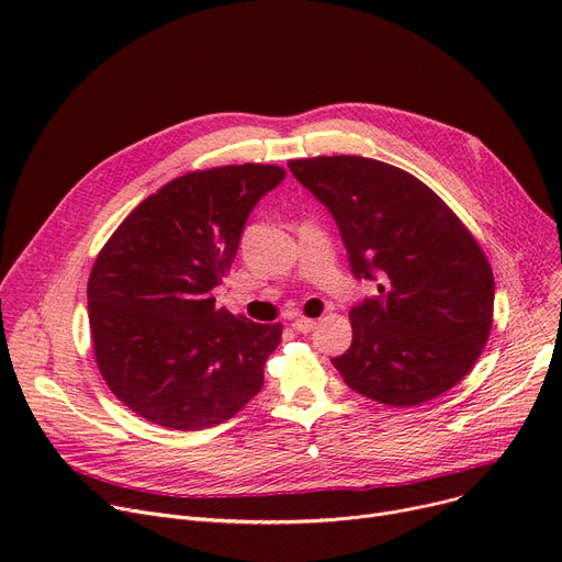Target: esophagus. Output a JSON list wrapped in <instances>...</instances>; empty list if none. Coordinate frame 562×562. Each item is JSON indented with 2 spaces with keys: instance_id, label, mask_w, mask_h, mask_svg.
I'll return each mask as SVG.
<instances>
[{
  "instance_id": "esophagus-1",
  "label": "esophagus",
  "mask_w": 562,
  "mask_h": 562,
  "mask_svg": "<svg viewBox=\"0 0 562 562\" xmlns=\"http://www.w3.org/2000/svg\"><path fill=\"white\" fill-rule=\"evenodd\" d=\"M291 326H293V330H296V333H303V335H305V333H312V330L316 328V321H314V318H305V316H303V318H296V321H293Z\"/></svg>"
}]
</instances>
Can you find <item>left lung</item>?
Wrapping results in <instances>:
<instances>
[{
	"instance_id": "1",
	"label": "left lung",
	"mask_w": 562,
	"mask_h": 562,
	"mask_svg": "<svg viewBox=\"0 0 562 562\" xmlns=\"http://www.w3.org/2000/svg\"><path fill=\"white\" fill-rule=\"evenodd\" d=\"M289 170L335 216L356 278L380 296L350 310L352 341L335 369L371 401L415 407L474 369L494 316V276L476 236L415 175L335 155Z\"/></svg>"
}]
</instances>
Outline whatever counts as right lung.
<instances>
[{
    "label": "right lung",
    "mask_w": 562,
    "mask_h": 562,
    "mask_svg": "<svg viewBox=\"0 0 562 562\" xmlns=\"http://www.w3.org/2000/svg\"><path fill=\"white\" fill-rule=\"evenodd\" d=\"M271 164L175 177L136 204L88 278L98 369L138 417L172 430L232 419L259 394L282 323L216 307L252 206L284 180Z\"/></svg>",
    "instance_id": "obj_1"
}]
</instances>
